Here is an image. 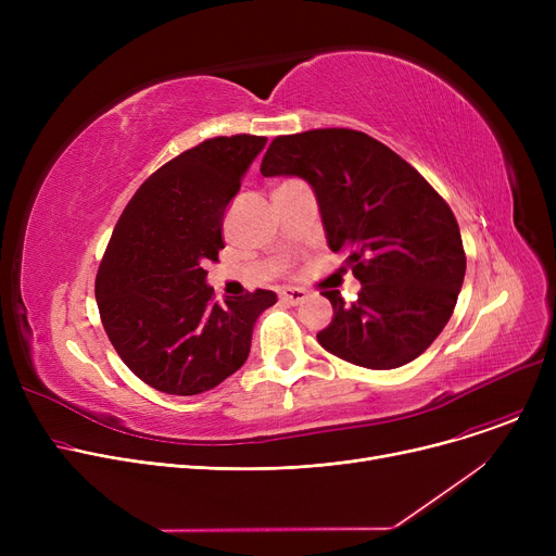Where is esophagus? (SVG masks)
I'll return each instance as SVG.
<instances>
[{"mask_svg": "<svg viewBox=\"0 0 556 556\" xmlns=\"http://www.w3.org/2000/svg\"><path fill=\"white\" fill-rule=\"evenodd\" d=\"M279 298H281L283 302H288V304H302V302L308 298V293H306L304 288H298V286H286V288H281Z\"/></svg>", "mask_w": 556, "mask_h": 556, "instance_id": "1", "label": "esophagus"}]
</instances>
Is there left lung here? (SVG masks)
<instances>
[{"instance_id":"obj_1","label":"left lung","mask_w":556,"mask_h":556,"mask_svg":"<svg viewBox=\"0 0 556 556\" xmlns=\"http://www.w3.org/2000/svg\"><path fill=\"white\" fill-rule=\"evenodd\" d=\"M261 173L313 187L329 248L346 254L363 286L352 304L325 290L333 319L317 342L367 369L421 356L451 319L466 273L446 200L386 143L349 128L275 137Z\"/></svg>"}]
</instances>
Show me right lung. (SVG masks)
Wrapping results in <instances>:
<instances>
[{
    "mask_svg": "<svg viewBox=\"0 0 556 556\" xmlns=\"http://www.w3.org/2000/svg\"><path fill=\"white\" fill-rule=\"evenodd\" d=\"M266 137L202 141L146 180L116 223L97 273L103 329L128 369L164 394L223 383L250 354L273 290L214 302L204 263L218 261L223 216Z\"/></svg>",
    "mask_w": 556,
    "mask_h": 556,
    "instance_id": "right-lung-1",
    "label": "right lung"
}]
</instances>
